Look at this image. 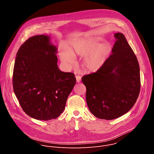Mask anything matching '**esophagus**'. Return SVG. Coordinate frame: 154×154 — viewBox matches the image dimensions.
<instances>
[{
    "mask_svg": "<svg viewBox=\"0 0 154 154\" xmlns=\"http://www.w3.org/2000/svg\"><path fill=\"white\" fill-rule=\"evenodd\" d=\"M75 78H76V80H77V83L80 82V81H81V77L80 75H76Z\"/></svg>",
    "mask_w": 154,
    "mask_h": 154,
    "instance_id": "obj_1",
    "label": "esophagus"
}]
</instances>
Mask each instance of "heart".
Here are the masks:
<instances>
[{
	"label": "heart",
	"mask_w": 154,
	"mask_h": 154,
	"mask_svg": "<svg viewBox=\"0 0 154 154\" xmlns=\"http://www.w3.org/2000/svg\"><path fill=\"white\" fill-rule=\"evenodd\" d=\"M97 44L94 41L76 39L71 42L68 50H63L60 53V58L64 63H72L73 56H85V65L91 71L99 69L105 62L111 48L108 44H103L95 48Z\"/></svg>",
	"instance_id": "b5f03b06"
}]
</instances>
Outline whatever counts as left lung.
<instances>
[{
	"mask_svg": "<svg viewBox=\"0 0 154 154\" xmlns=\"http://www.w3.org/2000/svg\"><path fill=\"white\" fill-rule=\"evenodd\" d=\"M115 37L112 54L102 66L82 79L90 111L106 120L127 113L135 103L141 86L137 57L122 33H116Z\"/></svg>",
	"mask_w": 154,
	"mask_h": 154,
	"instance_id": "1",
	"label": "left lung"
}]
</instances>
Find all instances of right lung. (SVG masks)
Masks as SVG:
<instances>
[{
	"label": "right lung",
	"instance_id": "obj_1",
	"mask_svg": "<svg viewBox=\"0 0 154 154\" xmlns=\"http://www.w3.org/2000/svg\"><path fill=\"white\" fill-rule=\"evenodd\" d=\"M57 53L51 37L41 35L28 39L16 54L13 90L24 112L38 120L58 118L76 83L73 73L59 69Z\"/></svg>",
	"mask_w": 154,
	"mask_h": 154
}]
</instances>
